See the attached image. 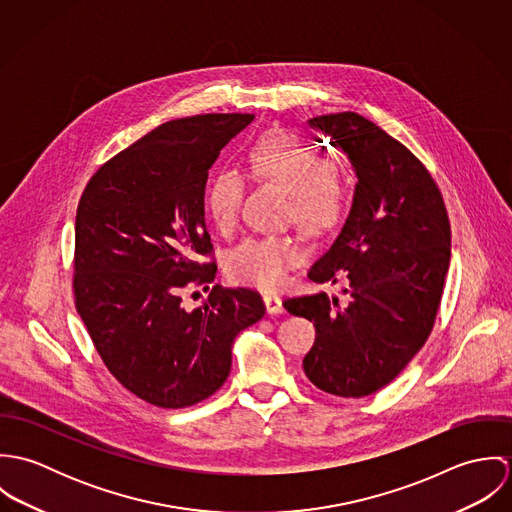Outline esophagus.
Instances as JSON below:
<instances>
[{"label":"esophagus","instance_id":"esophagus-1","mask_svg":"<svg viewBox=\"0 0 512 512\" xmlns=\"http://www.w3.org/2000/svg\"><path fill=\"white\" fill-rule=\"evenodd\" d=\"M264 305L270 315L284 313V303H282V297H278V295H264Z\"/></svg>","mask_w":512,"mask_h":512}]
</instances>
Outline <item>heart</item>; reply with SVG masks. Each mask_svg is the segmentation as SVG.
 Returning a JSON list of instances; mask_svg holds the SVG:
<instances>
[{
	"label": "heart",
	"instance_id": "b5f03b06",
	"mask_svg": "<svg viewBox=\"0 0 512 512\" xmlns=\"http://www.w3.org/2000/svg\"><path fill=\"white\" fill-rule=\"evenodd\" d=\"M246 167L252 179L268 181L288 191L286 215L307 234L319 236L335 228L349 207L347 179L331 159L290 132L268 130L246 149ZM244 197V175L220 169L205 187V213L213 226L228 234ZM301 250L288 236H252L226 256V274L232 282L274 292L280 290Z\"/></svg>",
	"mask_w": 512,
	"mask_h": 512
}]
</instances>
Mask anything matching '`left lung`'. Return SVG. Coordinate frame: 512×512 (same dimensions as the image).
<instances>
[{"label":"left lung","mask_w":512,"mask_h":512,"mask_svg":"<svg viewBox=\"0 0 512 512\" xmlns=\"http://www.w3.org/2000/svg\"><path fill=\"white\" fill-rule=\"evenodd\" d=\"M309 126L347 153L357 175L349 217L307 274L317 284L345 276L349 303L321 292L290 297L284 307L315 325L307 378L323 392L363 398L392 382L428 341L451 228L426 165L382 128L355 112L317 116Z\"/></svg>","instance_id":"1"}]
</instances>
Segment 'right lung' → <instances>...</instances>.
Masks as SVG:
<instances>
[{"label": "right lung", "instance_id": "add662e5", "mask_svg": "<svg viewBox=\"0 0 512 512\" xmlns=\"http://www.w3.org/2000/svg\"><path fill=\"white\" fill-rule=\"evenodd\" d=\"M252 114L171 120L108 159L74 222V305L112 376L159 408L193 406L224 384L236 335L266 313L260 293L215 286L205 187L220 149ZM211 257L205 263L202 258Z\"/></svg>", "mask_w": 512, "mask_h": 512}]
</instances>
